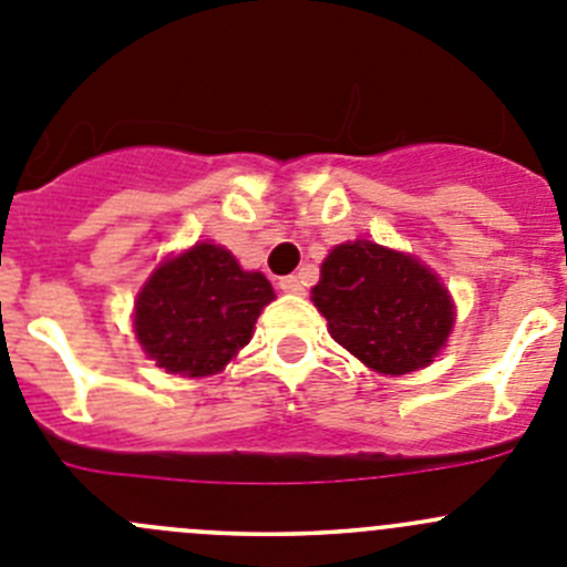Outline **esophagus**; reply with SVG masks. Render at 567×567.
<instances>
[{"label": "esophagus", "instance_id": "obj_1", "mask_svg": "<svg viewBox=\"0 0 567 567\" xmlns=\"http://www.w3.org/2000/svg\"><path fill=\"white\" fill-rule=\"evenodd\" d=\"M278 287L284 289L287 295H303V280H300L298 275H287V278H280Z\"/></svg>", "mask_w": 567, "mask_h": 567}]
</instances>
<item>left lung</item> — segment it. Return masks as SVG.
Here are the masks:
<instances>
[{"label":"left lung","instance_id":"1","mask_svg":"<svg viewBox=\"0 0 567 567\" xmlns=\"http://www.w3.org/2000/svg\"><path fill=\"white\" fill-rule=\"evenodd\" d=\"M311 300L328 320V333L384 375L429 368L456 320L436 272L409 252L368 239L328 252Z\"/></svg>","mask_w":567,"mask_h":567}]
</instances>
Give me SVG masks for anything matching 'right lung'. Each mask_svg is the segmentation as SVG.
Instances as JSON below:
<instances>
[{
	"instance_id": "1",
	"label": "right lung",
	"mask_w": 567,
	"mask_h": 567,
	"mask_svg": "<svg viewBox=\"0 0 567 567\" xmlns=\"http://www.w3.org/2000/svg\"><path fill=\"white\" fill-rule=\"evenodd\" d=\"M275 292L261 272L239 267L223 245L199 241L166 258L136 298L133 331L166 373L203 379L225 370L250 342Z\"/></svg>"
}]
</instances>
